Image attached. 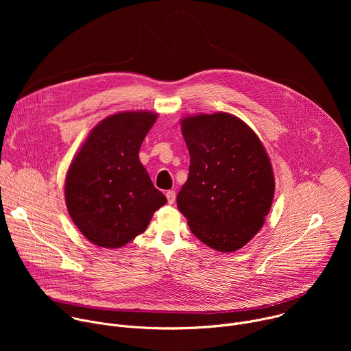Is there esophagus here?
<instances>
[{
	"mask_svg": "<svg viewBox=\"0 0 351 351\" xmlns=\"http://www.w3.org/2000/svg\"><path fill=\"white\" fill-rule=\"evenodd\" d=\"M167 198H168V203H169V204H173L175 199H176V193H175V190H168V191H167Z\"/></svg>",
	"mask_w": 351,
	"mask_h": 351,
	"instance_id": "obj_1",
	"label": "esophagus"
}]
</instances>
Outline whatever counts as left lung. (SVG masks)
Returning a JSON list of instances; mask_svg holds the SVG:
<instances>
[{
  "label": "left lung",
  "instance_id": "8db88e82",
  "mask_svg": "<svg viewBox=\"0 0 351 351\" xmlns=\"http://www.w3.org/2000/svg\"><path fill=\"white\" fill-rule=\"evenodd\" d=\"M180 125L190 167L178 208L197 239L217 252H236L271 210L275 179L268 154L253 129L230 114L187 117Z\"/></svg>",
  "mask_w": 351,
  "mask_h": 351
}]
</instances>
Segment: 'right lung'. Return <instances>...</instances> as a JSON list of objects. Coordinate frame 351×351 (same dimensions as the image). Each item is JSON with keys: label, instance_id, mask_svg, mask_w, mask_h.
<instances>
[{"label": "right lung", "instance_id": "1", "mask_svg": "<svg viewBox=\"0 0 351 351\" xmlns=\"http://www.w3.org/2000/svg\"><path fill=\"white\" fill-rule=\"evenodd\" d=\"M157 117L130 111L106 118L90 132L68 169V213L98 247L125 245L167 203L138 160L141 143Z\"/></svg>", "mask_w": 351, "mask_h": 351}]
</instances>
